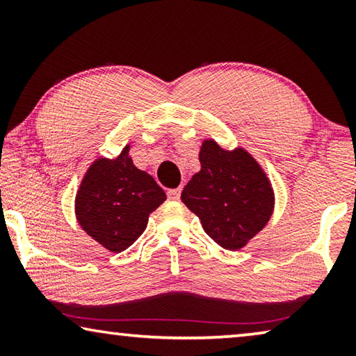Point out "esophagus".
Segmentation results:
<instances>
[{
	"mask_svg": "<svg viewBox=\"0 0 356 356\" xmlns=\"http://www.w3.org/2000/svg\"><path fill=\"white\" fill-rule=\"evenodd\" d=\"M180 191H182V188L170 190V191H168V197H170V200H179V197H180Z\"/></svg>",
	"mask_w": 356,
	"mask_h": 356,
	"instance_id": "esophagus-1",
	"label": "esophagus"
}]
</instances>
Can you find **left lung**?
<instances>
[{"label": "left lung", "mask_w": 356, "mask_h": 356, "mask_svg": "<svg viewBox=\"0 0 356 356\" xmlns=\"http://www.w3.org/2000/svg\"><path fill=\"white\" fill-rule=\"evenodd\" d=\"M200 161L201 171L186 184L180 200L220 246L243 248L273 213L275 195L267 174L245 149L226 150L213 140L202 143Z\"/></svg>", "instance_id": "obj_1"}]
</instances>
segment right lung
<instances>
[{
	"mask_svg": "<svg viewBox=\"0 0 356 356\" xmlns=\"http://www.w3.org/2000/svg\"><path fill=\"white\" fill-rule=\"evenodd\" d=\"M127 144L116 159H97L76 191L75 215L83 231L111 252L134 245L149 215L166 201L165 191L146 171L138 170Z\"/></svg>",
	"mask_w": 356,
	"mask_h": 356,
	"instance_id": "right-lung-1",
	"label": "right lung"
}]
</instances>
